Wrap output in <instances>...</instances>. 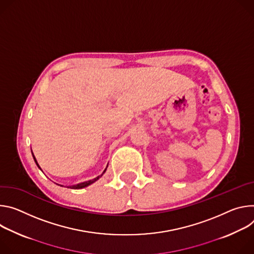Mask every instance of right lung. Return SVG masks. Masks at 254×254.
Returning a JSON list of instances; mask_svg holds the SVG:
<instances>
[{"mask_svg": "<svg viewBox=\"0 0 254 254\" xmlns=\"http://www.w3.org/2000/svg\"><path fill=\"white\" fill-rule=\"evenodd\" d=\"M33 158H34V160H35V162H36V164H37V166L40 168V166H39V164L37 163V160H36V158H35V156L33 155ZM108 166V165H107ZM41 170V168H40ZM106 170L107 168H105V171H104V173L106 172ZM103 173V174H104ZM100 177H102V175L101 176H99V177H97V178H95L94 180H90V181H88V182H83V183H80V184H77V185H73V186H69V187H67V188H69V189H82V188H86V187H88V186H90V185H92L93 183H95L96 181H98L99 179H100ZM63 187V186H62Z\"/></svg>", "mask_w": 254, "mask_h": 254, "instance_id": "right-lung-1", "label": "right lung"}]
</instances>
